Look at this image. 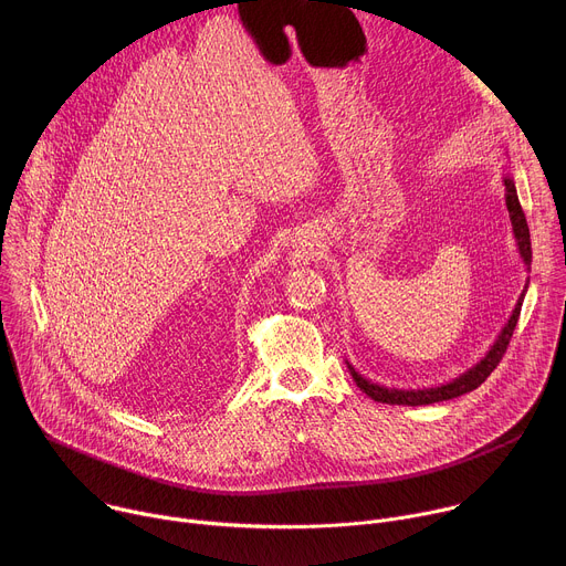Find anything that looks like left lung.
<instances>
[{"mask_svg": "<svg viewBox=\"0 0 566 566\" xmlns=\"http://www.w3.org/2000/svg\"><path fill=\"white\" fill-rule=\"evenodd\" d=\"M504 186H506V206H509V212H511V221H513V232H515V239H517V247H520V255L524 258L526 264H531V232H528V223H526V217H524V210L520 206V199H517V190H515V184L513 179H504ZM522 300H524V293L522 297L517 300V306L509 319V325L504 327L502 336L497 338V343L493 345V349L489 352V356L483 358L476 367H472L470 371H465L463 376L454 378L452 382L448 385H441V387H430V389H391V387H382V385H376L367 378H363L349 363V371L356 380V385L374 400L378 402H387V406H430V402H439V400H448V398H457L465 391H472L476 389L483 380H486L493 369L502 363L506 349H509V343L513 338V332L517 327V319H520V311H522Z\"/></svg>", "mask_w": 566, "mask_h": 566, "instance_id": "left-lung-1", "label": "left lung"}]
</instances>
